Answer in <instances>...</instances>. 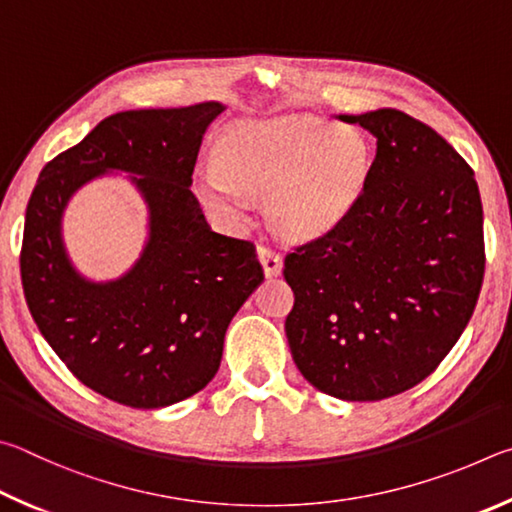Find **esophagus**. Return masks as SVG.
Segmentation results:
<instances>
[{"instance_id": "1", "label": "esophagus", "mask_w": 512, "mask_h": 512, "mask_svg": "<svg viewBox=\"0 0 512 512\" xmlns=\"http://www.w3.org/2000/svg\"><path fill=\"white\" fill-rule=\"evenodd\" d=\"M258 261H261L263 272H265V276H270V279H272V276H279L281 270H283L281 254H276L274 249L265 247V245L258 247Z\"/></svg>"}]
</instances>
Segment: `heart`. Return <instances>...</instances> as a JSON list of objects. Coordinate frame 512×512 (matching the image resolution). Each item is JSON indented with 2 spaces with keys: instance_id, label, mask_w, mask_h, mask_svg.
Here are the masks:
<instances>
[{
  "instance_id": "1",
  "label": "heart",
  "mask_w": 512,
  "mask_h": 512,
  "mask_svg": "<svg viewBox=\"0 0 512 512\" xmlns=\"http://www.w3.org/2000/svg\"><path fill=\"white\" fill-rule=\"evenodd\" d=\"M373 157L364 132L319 116L240 121L222 134L218 170L197 179V195L227 220L245 215V195H267V218L279 236L315 240L360 202Z\"/></svg>"
}]
</instances>
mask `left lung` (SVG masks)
<instances>
[{
	"mask_svg": "<svg viewBox=\"0 0 512 512\" xmlns=\"http://www.w3.org/2000/svg\"><path fill=\"white\" fill-rule=\"evenodd\" d=\"M378 139L360 202L285 256V335L303 378L328 396L384 400L445 360L477 306L486 251L472 168L400 110L339 114Z\"/></svg>",
	"mask_w": 512,
	"mask_h": 512,
	"instance_id": "left-lung-1",
	"label": "left lung"
}]
</instances>
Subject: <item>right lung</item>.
I'll return each mask as SVG.
<instances>
[{"instance_id":"right-lung-1","label":"right lung","mask_w":512,"mask_h":512,"mask_svg":"<svg viewBox=\"0 0 512 512\" xmlns=\"http://www.w3.org/2000/svg\"><path fill=\"white\" fill-rule=\"evenodd\" d=\"M222 110L209 101L107 116L42 168L26 206V306L67 369L119 405L159 409L202 391L233 315L265 279L254 242L215 233L191 193L202 137ZM112 169L130 172L147 200L149 240L130 273L94 284L68 261L61 213Z\"/></svg>"}]
</instances>
